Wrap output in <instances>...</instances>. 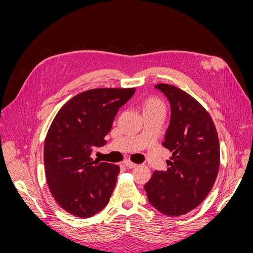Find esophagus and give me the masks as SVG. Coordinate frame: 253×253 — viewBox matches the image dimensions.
<instances>
[{"instance_id": "obj_1", "label": "esophagus", "mask_w": 253, "mask_h": 253, "mask_svg": "<svg viewBox=\"0 0 253 253\" xmlns=\"http://www.w3.org/2000/svg\"><path fill=\"white\" fill-rule=\"evenodd\" d=\"M124 164H125V166H126V167L129 168V169H134V168H136V167H137V165H136V164H134V163H132V162H129V160H125Z\"/></svg>"}]
</instances>
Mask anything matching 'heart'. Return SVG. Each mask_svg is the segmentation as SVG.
<instances>
[{
    "label": "heart",
    "mask_w": 253,
    "mask_h": 253,
    "mask_svg": "<svg viewBox=\"0 0 253 253\" xmlns=\"http://www.w3.org/2000/svg\"><path fill=\"white\" fill-rule=\"evenodd\" d=\"M160 108H164V104L159 100V99L155 97H149L143 101V112L153 111Z\"/></svg>",
    "instance_id": "heart-1"
}]
</instances>
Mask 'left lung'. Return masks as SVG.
Listing matches in <instances>:
<instances>
[{
	"mask_svg": "<svg viewBox=\"0 0 253 253\" xmlns=\"http://www.w3.org/2000/svg\"><path fill=\"white\" fill-rule=\"evenodd\" d=\"M170 103L171 118L163 145L172 152L167 171H155L144 185L150 204L166 215L179 216L201 205L219 169L215 126L204 106L186 91L160 83Z\"/></svg>",
	"mask_w": 253,
	"mask_h": 253,
	"instance_id": "obj_1",
	"label": "left lung"
}]
</instances>
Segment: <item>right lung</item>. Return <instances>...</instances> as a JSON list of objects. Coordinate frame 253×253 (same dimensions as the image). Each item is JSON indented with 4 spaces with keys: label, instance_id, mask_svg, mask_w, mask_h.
<instances>
[{
    "label": "right lung",
    "instance_id": "1",
    "mask_svg": "<svg viewBox=\"0 0 253 253\" xmlns=\"http://www.w3.org/2000/svg\"><path fill=\"white\" fill-rule=\"evenodd\" d=\"M135 88H94L73 97L52 120L44 142L47 185L68 213L90 217L108 205L120 168L90 157L106 143L119 109Z\"/></svg>",
    "mask_w": 253,
    "mask_h": 253
}]
</instances>
